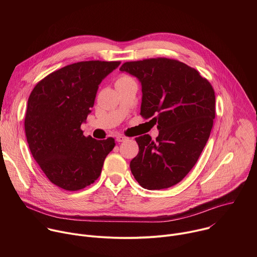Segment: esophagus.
Returning <instances> with one entry per match:
<instances>
[{"instance_id": "34e87169", "label": "esophagus", "mask_w": 257, "mask_h": 257, "mask_svg": "<svg viewBox=\"0 0 257 257\" xmlns=\"http://www.w3.org/2000/svg\"><path fill=\"white\" fill-rule=\"evenodd\" d=\"M126 139H127V137L124 136V135H117V136H116V140H117L118 142H123V141H125Z\"/></svg>"}]
</instances>
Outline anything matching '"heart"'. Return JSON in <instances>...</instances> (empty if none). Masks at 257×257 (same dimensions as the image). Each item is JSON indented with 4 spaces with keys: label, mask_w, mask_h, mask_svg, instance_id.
<instances>
[{
    "label": "heart",
    "mask_w": 257,
    "mask_h": 257,
    "mask_svg": "<svg viewBox=\"0 0 257 257\" xmlns=\"http://www.w3.org/2000/svg\"><path fill=\"white\" fill-rule=\"evenodd\" d=\"M130 78H131V77L128 76V75H121V76H119V78L117 79V82L125 81V80H128V79H130Z\"/></svg>",
    "instance_id": "1"
}]
</instances>
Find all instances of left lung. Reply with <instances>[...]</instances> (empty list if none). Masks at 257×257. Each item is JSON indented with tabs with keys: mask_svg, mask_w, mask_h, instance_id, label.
Segmentation results:
<instances>
[{
	"mask_svg": "<svg viewBox=\"0 0 257 257\" xmlns=\"http://www.w3.org/2000/svg\"><path fill=\"white\" fill-rule=\"evenodd\" d=\"M120 70L141 83L140 115L160 131L136 137L138 155L130 162L139 185L149 190L172 187L196 164L215 117L211 84L194 68L167 58L126 62Z\"/></svg>",
	"mask_w": 257,
	"mask_h": 257,
	"instance_id": "left-lung-1",
	"label": "left lung"
}]
</instances>
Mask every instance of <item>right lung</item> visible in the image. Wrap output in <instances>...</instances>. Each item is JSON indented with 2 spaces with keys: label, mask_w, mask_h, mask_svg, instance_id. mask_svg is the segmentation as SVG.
Instances as JSON below:
<instances>
[{
  "label": "right lung",
  "mask_w": 257,
  "mask_h": 257,
  "mask_svg": "<svg viewBox=\"0 0 257 257\" xmlns=\"http://www.w3.org/2000/svg\"><path fill=\"white\" fill-rule=\"evenodd\" d=\"M121 62L84 61L65 66L42 79L31 91L25 114L30 153L56 186L77 191L99 177L115 139L84 136L85 122L104 77Z\"/></svg>",
  "instance_id": "right-lung-1"
}]
</instances>
